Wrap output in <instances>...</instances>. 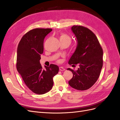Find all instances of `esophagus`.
<instances>
[{
    "instance_id": "34e87169",
    "label": "esophagus",
    "mask_w": 120,
    "mask_h": 120,
    "mask_svg": "<svg viewBox=\"0 0 120 120\" xmlns=\"http://www.w3.org/2000/svg\"><path fill=\"white\" fill-rule=\"evenodd\" d=\"M59 69H60V71H64V70H65V68H64L62 67H60L59 68Z\"/></svg>"
}]
</instances>
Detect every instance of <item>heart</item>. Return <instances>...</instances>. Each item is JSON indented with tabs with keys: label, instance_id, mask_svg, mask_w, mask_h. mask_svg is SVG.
<instances>
[{
	"label": "heart",
	"instance_id": "heart-1",
	"mask_svg": "<svg viewBox=\"0 0 120 120\" xmlns=\"http://www.w3.org/2000/svg\"><path fill=\"white\" fill-rule=\"evenodd\" d=\"M60 40H64V41H68L69 42L71 43V38L69 37V36L65 34H61L60 35Z\"/></svg>",
	"mask_w": 120,
	"mask_h": 120
}]
</instances>
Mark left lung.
<instances>
[{
    "instance_id": "8db88e82",
    "label": "left lung",
    "mask_w": 120,
    "mask_h": 120,
    "mask_svg": "<svg viewBox=\"0 0 120 120\" xmlns=\"http://www.w3.org/2000/svg\"><path fill=\"white\" fill-rule=\"evenodd\" d=\"M71 30L77 38L78 45L68 64L73 66L79 64V68L77 71L67 69L73 74L68 84L77 90H86L99 78L103 64V49L96 35L89 28L74 25Z\"/></svg>"
}]
</instances>
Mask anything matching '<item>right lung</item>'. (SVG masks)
Returning <instances> with one entry per match:
<instances>
[{
    "mask_svg": "<svg viewBox=\"0 0 120 120\" xmlns=\"http://www.w3.org/2000/svg\"><path fill=\"white\" fill-rule=\"evenodd\" d=\"M52 31L51 28L31 30L23 36L17 47V70L29 89L38 95L52 89L53 77L59 71V67L53 64L43 69L39 63L44 39Z\"/></svg>",
    "mask_w": 120,
    "mask_h": 120,
    "instance_id": "obj_1",
    "label": "right lung"
}]
</instances>
